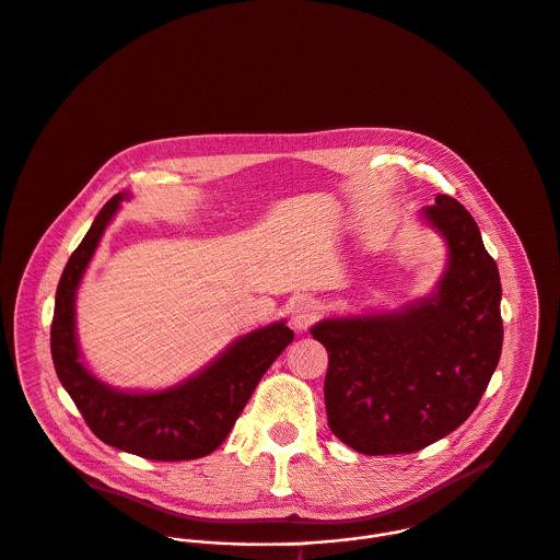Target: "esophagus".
Here are the masks:
<instances>
[{
	"label": "esophagus",
	"mask_w": 560,
	"mask_h": 560,
	"mask_svg": "<svg viewBox=\"0 0 560 560\" xmlns=\"http://www.w3.org/2000/svg\"><path fill=\"white\" fill-rule=\"evenodd\" d=\"M289 313H291L293 328L295 330H306L315 322V317H317V304H315V300L302 295V298H295L291 302Z\"/></svg>",
	"instance_id": "34e87169"
}]
</instances>
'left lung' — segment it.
Wrapping results in <instances>:
<instances>
[{
    "label": "left lung",
    "mask_w": 560,
    "mask_h": 560,
    "mask_svg": "<svg viewBox=\"0 0 560 560\" xmlns=\"http://www.w3.org/2000/svg\"><path fill=\"white\" fill-rule=\"evenodd\" d=\"M445 243L434 291L397 311L328 317V425L352 450L410 454L447 436L478 406L502 354V284L478 223L450 195L419 210Z\"/></svg>",
    "instance_id": "1"
}]
</instances>
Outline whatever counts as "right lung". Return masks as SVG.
<instances>
[{
  "label": "right lung",
  "instance_id": "1",
  "mask_svg": "<svg viewBox=\"0 0 560 560\" xmlns=\"http://www.w3.org/2000/svg\"><path fill=\"white\" fill-rule=\"evenodd\" d=\"M124 199L104 203L71 254L56 291L51 359L65 390L93 434L117 450L150 460H192L214 452L252 397L260 377L293 341L284 322L234 339L217 359L163 390H119L89 372L75 335V295L84 271Z\"/></svg>",
  "mask_w": 560,
  "mask_h": 560
}]
</instances>
